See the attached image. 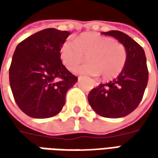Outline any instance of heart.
I'll return each instance as SVG.
<instances>
[{"mask_svg":"<svg viewBox=\"0 0 158 158\" xmlns=\"http://www.w3.org/2000/svg\"><path fill=\"white\" fill-rule=\"evenodd\" d=\"M89 62L76 70L78 74L102 75L105 80H112L121 73L127 61L125 46L97 32H85L76 41L66 40L60 48V57L69 70H74L85 59Z\"/></svg>","mask_w":158,"mask_h":158,"instance_id":"obj_1","label":"heart"}]
</instances>
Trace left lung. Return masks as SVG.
<instances>
[{
  "mask_svg": "<svg viewBox=\"0 0 158 158\" xmlns=\"http://www.w3.org/2000/svg\"><path fill=\"white\" fill-rule=\"evenodd\" d=\"M118 40L126 48L127 61L121 73L108 83L99 84L88 95L91 108L105 118H122L133 112L143 98L149 80L143 47L119 31L103 32Z\"/></svg>",
  "mask_w": 158,
  "mask_h": 158,
  "instance_id": "8db88e82",
  "label": "left lung"
}]
</instances>
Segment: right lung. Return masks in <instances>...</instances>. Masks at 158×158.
Instances as JSON below:
<instances>
[{
	"label": "right lung",
	"instance_id": "1",
	"mask_svg": "<svg viewBox=\"0 0 158 158\" xmlns=\"http://www.w3.org/2000/svg\"><path fill=\"white\" fill-rule=\"evenodd\" d=\"M69 35L67 31L48 28L15 48L9 68L10 88L17 106L31 118L57 115L65 105L67 91L77 82L60 57V48Z\"/></svg>",
	"mask_w": 158,
	"mask_h": 158
}]
</instances>
